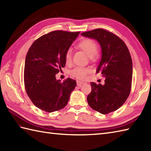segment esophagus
<instances>
[{
    "label": "esophagus",
    "instance_id": "1",
    "mask_svg": "<svg viewBox=\"0 0 151 151\" xmlns=\"http://www.w3.org/2000/svg\"><path fill=\"white\" fill-rule=\"evenodd\" d=\"M84 84H85V82H81V81H79L76 82V84H77V86H80V87L82 86V85H84Z\"/></svg>",
    "mask_w": 151,
    "mask_h": 151
}]
</instances>
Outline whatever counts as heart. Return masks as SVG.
<instances>
[{"mask_svg": "<svg viewBox=\"0 0 151 151\" xmlns=\"http://www.w3.org/2000/svg\"><path fill=\"white\" fill-rule=\"evenodd\" d=\"M78 47L82 50L87 54V56L91 60L95 58L97 55V45L93 41L90 39H85L81 41L78 44ZM72 61V52L71 50L69 49L66 51L65 54V62L66 64H70ZM90 71V69L87 67H76L75 69L70 70V75L73 77H75L78 79H84L87 74Z\"/></svg>", "mask_w": 151, "mask_h": 151, "instance_id": "obj_1", "label": "heart"}]
</instances>
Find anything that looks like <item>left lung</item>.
Instances as JSON below:
<instances>
[{
	"mask_svg": "<svg viewBox=\"0 0 151 151\" xmlns=\"http://www.w3.org/2000/svg\"><path fill=\"white\" fill-rule=\"evenodd\" d=\"M81 35L95 40L100 45L101 59L96 73L105 78L104 85L91 82L88 104L102 114L117 110L126 101L131 90L132 62L129 50L116 35L102 28Z\"/></svg>",
	"mask_w": 151,
	"mask_h": 151,
	"instance_id": "left-lung-1",
	"label": "left lung"
}]
</instances>
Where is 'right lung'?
<instances>
[{
	"label": "right lung",
	"mask_w": 151,
	"mask_h": 151,
	"mask_svg": "<svg viewBox=\"0 0 151 151\" xmlns=\"http://www.w3.org/2000/svg\"><path fill=\"white\" fill-rule=\"evenodd\" d=\"M79 34L51 32L38 38L28 50L24 70L25 89L33 104L40 110L53 112L67 104L76 82L68 78L61 82L56 75L65 67L66 51Z\"/></svg>",
	"instance_id": "right-lung-1"
}]
</instances>
